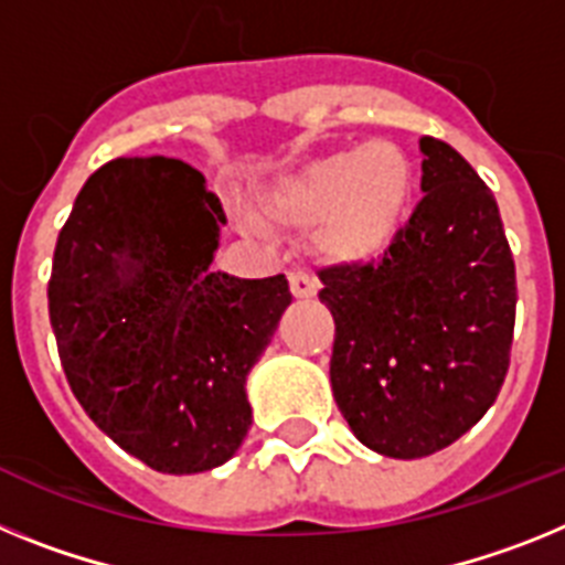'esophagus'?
Listing matches in <instances>:
<instances>
[{
	"mask_svg": "<svg viewBox=\"0 0 565 565\" xmlns=\"http://www.w3.org/2000/svg\"><path fill=\"white\" fill-rule=\"evenodd\" d=\"M289 289L296 298H312L318 292V278H312L307 269L289 273Z\"/></svg>",
	"mask_w": 565,
	"mask_h": 565,
	"instance_id": "obj_1",
	"label": "esophagus"
}]
</instances>
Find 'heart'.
<instances>
[{
	"mask_svg": "<svg viewBox=\"0 0 565 565\" xmlns=\"http://www.w3.org/2000/svg\"><path fill=\"white\" fill-rule=\"evenodd\" d=\"M415 167L392 141L375 139L292 167L262 190L267 218L321 224L323 253L343 264L375 262L395 244L409 213ZM249 230L264 224L247 215Z\"/></svg>",
	"mask_w": 565,
	"mask_h": 565,
	"instance_id": "1",
	"label": "heart"
}]
</instances>
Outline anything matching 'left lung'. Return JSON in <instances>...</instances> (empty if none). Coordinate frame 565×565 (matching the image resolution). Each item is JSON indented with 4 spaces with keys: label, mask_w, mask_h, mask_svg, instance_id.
I'll return each mask as SVG.
<instances>
[{
    "label": "left lung",
    "mask_w": 565,
    "mask_h": 565,
    "mask_svg": "<svg viewBox=\"0 0 565 565\" xmlns=\"http://www.w3.org/2000/svg\"><path fill=\"white\" fill-rule=\"evenodd\" d=\"M415 213L377 264L318 273L335 318L332 395L386 458L446 449L498 398L514 332V262L498 201L446 141L420 139Z\"/></svg>",
    "instance_id": "1"
}]
</instances>
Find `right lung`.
<instances>
[{"instance_id": "add662e5", "label": "right lung", "mask_w": 565, "mask_h": 565, "mask_svg": "<svg viewBox=\"0 0 565 565\" xmlns=\"http://www.w3.org/2000/svg\"><path fill=\"white\" fill-rule=\"evenodd\" d=\"M227 224L179 159H113L58 233L47 310L67 384L113 444L156 472L227 463L253 424L247 375L284 310V276L213 273Z\"/></svg>"}]
</instances>
